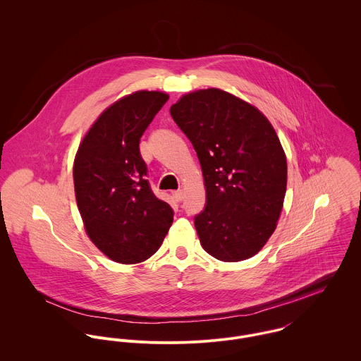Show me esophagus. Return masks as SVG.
Returning <instances> with one entry per match:
<instances>
[{"mask_svg": "<svg viewBox=\"0 0 361 361\" xmlns=\"http://www.w3.org/2000/svg\"><path fill=\"white\" fill-rule=\"evenodd\" d=\"M172 199H173L176 203L182 202V200H183V192H182V190H176V192H172Z\"/></svg>", "mask_w": 361, "mask_h": 361, "instance_id": "obj_1", "label": "esophagus"}]
</instances>
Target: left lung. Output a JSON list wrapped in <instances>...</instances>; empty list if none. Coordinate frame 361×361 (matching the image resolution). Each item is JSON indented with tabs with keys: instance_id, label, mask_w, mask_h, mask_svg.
Wrapping results in <instances>:
<instances>
[{
	"instance_id": "obj_1",
	"label": "left lung",
	"mask_w": 361,
	"mask_h": 361,
	"mask_svg": "<svg viewBox=\"0 0 361 361\" xmlns=\"http://www.w3.org/2000/svg\"><path fill=\"white\" fill-rule=\"evenodd\" d=\"M169 112L203 171L206 207L195 216L203 249L226 262L256 256L276 229L288 183L274 126L257 106L215 87L183 94Z\"/></svg>"
}]
</instances>
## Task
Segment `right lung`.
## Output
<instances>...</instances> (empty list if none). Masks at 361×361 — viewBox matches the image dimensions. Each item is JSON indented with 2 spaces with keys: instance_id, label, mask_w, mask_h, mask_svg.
<instances>
[{
  "instance_id": "1",
  "label": "right lung",
  "mask_w": 361,
  "mask_h": 361,
  "mask_svg": "<svg viewBox=\"0 0 361 361\" xmlns=\"http://www.w3.org/2000/svg\"><path fill=\"white\" fill-rule=\"evenodd\" d=\"M169 96L139 90L105 108L73 161L76 203L87 236L106 257L137 264L162 245L173 211L157 199L139 152L140 137Z\"/></svg>"
}]
</instances>
